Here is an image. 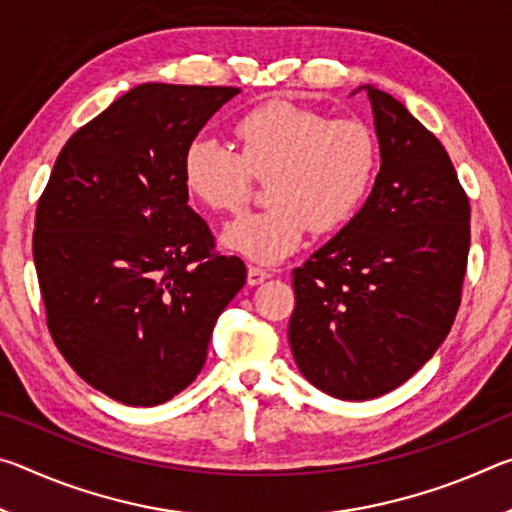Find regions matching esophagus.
Listing matches in <instances>:
<instances>
[{
    "label": "esophagus",
    "mask_w": 512,
    "mask_h": 512,
    "mask_svg": "<svg viewBox=\"0 0 512 512\" xmlns=\"http://www.w3.org/2000/svg\"><path fill=\"white\" fill-rule=\"evenodd\" d=\"M271 273L266 271V268H259V266H248V284L250 287H257V284L266 282Z\"/></svg>",
    "instance_id": "1"
}]
</instances>
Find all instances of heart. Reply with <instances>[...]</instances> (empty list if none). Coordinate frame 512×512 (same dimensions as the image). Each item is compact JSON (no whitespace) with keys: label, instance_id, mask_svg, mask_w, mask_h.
I'll list each match as a JSON object with an SVG mask.
<instances>
[{"label":"heart","instance_id":"obj_1","mask_svg":"<svg viewBox=\"0 0 512 512\" xmlns=\"http://www.w3.org/2000/svg\"><path fill=\"white\" fill-rule=\"evenodd\" d=\"M239 153L194 140L183 155V183L207 210L237 214L255 178L268 180L271 207L223 230L225 248L273 264L298 250L307 230L332 235L368 201L379 171V142L366 121L332 119L291 101H268L235 124Z\"/></svg>","mask_w":512,"mask_h":512}]
</instances>
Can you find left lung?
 I'll list each match as a JSON object with an SVG mask.
<instances>
[{
	"label": "left lung",
	"instance_id": "1",
	"mask_svg": "<svg viewBox=\"0 0 512 512\" xmlns=\"http://www.w3.org/2000/svg\"><path fill=\"white\" fill-rule=\"evenodd\" d=\"M381 169L359 214L293 271L291 352L339 400L413 377L461 307L470 201L445 146L391 94L366 85Z\"/></svg>",
	"mask_w": 512,
	"mask_h": 512
}]
</instances>
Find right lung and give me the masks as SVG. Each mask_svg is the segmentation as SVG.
Instances as JSON below:
<instances>
[{
    "label": "right lung",
    "instance_id": "obj_1",
    "mask_svg": "<svg viewBox=\"0 0 512 512\" xmlns=\"http://www.w3.org/2000/svg\"><path fill=\"white\" fill-rule=\"evenodd\" d=\"M239 88L137 85L58 153L33 230L47 327L76 375L128 406L192 384L246 284L187 205L183 155Z\"/></svg>",
    "mask_w": 512,
    "mask_h": 512
}]
</instances>
